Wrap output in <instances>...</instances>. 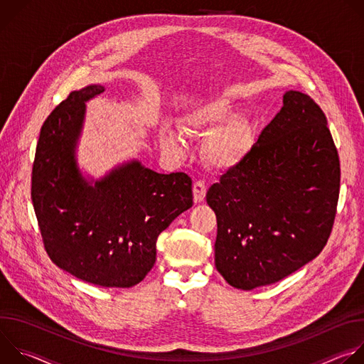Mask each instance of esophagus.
I'll return each mask as SVG.
<instances>
[{"label": "esophagus", "mask_w": 364, "mask_h": 364, "mask_svg": "<svg viewBox=\"0 0 364 364\" xmlns=\"http://www.w3.org/2000/svg\"><path fill=\"white\" fill-rule=\"evenodd\" d=\"M207 191V186L203 180H197L193 186V194H194V203H200L204 200Z\"/></svg>", "instance_id": "1"}]
</instances>
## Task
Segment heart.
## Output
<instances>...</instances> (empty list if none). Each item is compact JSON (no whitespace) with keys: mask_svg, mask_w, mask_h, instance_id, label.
Instances as JSON below:
<instances>
[{"mask_svg":"<svg viewBox=\"0 0 364 364\" xmlns=\"http://www.w3.org/2000/svg\"><path fill=\"white\" fill-rule=\"evenodd\" d=\"M232 118V107L228 99L215 97L190 109L181 118V129L187 135H207ZM245 144L243 129L237 125L213 135L204 146V157L215 167L233 164L242 152ZM163 145L176 154L183 151L178 136L168 134L163 138Z\"/></svg>","mask_w":364,"mask_h":364,"instance_id":"1","label":"heart"}]
</instances>
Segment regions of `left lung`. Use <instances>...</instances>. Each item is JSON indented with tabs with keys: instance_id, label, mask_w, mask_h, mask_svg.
<instances>
[{
	"instance_id": "8db88e82",
	"label": "left lung",
	"mask_w": 364,
	"mask_h": 364,
	"mask_svg": "<svg viewBox=\"0 0 364 364\" xmlns=\"http://www.w3.org/2000/svg\"><path fill=\"white\" fill-rule=\"evenodd\" d=\"M338 193L327 118L313 97L289 90L250 151L207 191L218 219V271L249 291L313 261L331 235Z\"/></svg>"
}]
</instances>
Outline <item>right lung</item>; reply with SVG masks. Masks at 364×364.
<instances>
[{"mask_svg":"<svg viewBox=\"0 0 364 364\" xmlns=\"http://www.w3.org/2000/svg\"><path fill=\"white\" fill-rule=\"evenodd\" d=\"M102 92L100 85L70 92L44 121L31 200L53 264L93 285L129 288L152 269L160 233L193 205L191 178L132 161L90 186L76 166L75 148L85 102Z\"/></svg>","mask_w":364,"mask_h":364,"instance_id":"add662e5","label":"right lung"}]
</instances>
